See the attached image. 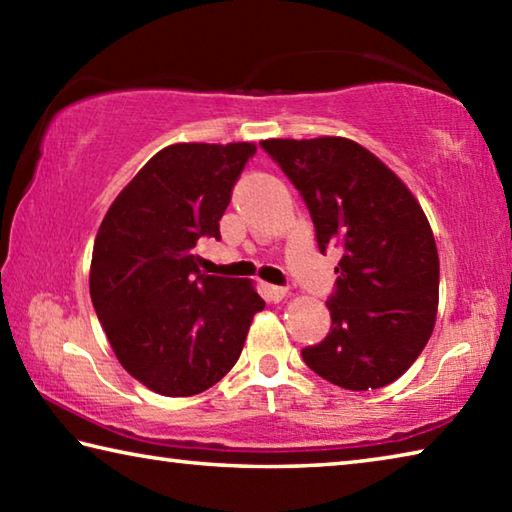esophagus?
I'll use <instances>...</instances> for the list:
<instances>
[{"label": "esophagus", "instance_id": "34e87169", "mask_svg": "<svg viewBox=\"0 0 512 512\" xmlns=\"http://www.w3.org/2000/svg\"><path fill=\"white\" fill-rule=\"evenodd\" d=\"M266 296L271 298L273 302H280V300L287 298V289H284V287H273V284H268V287H266Z\"/></svg>", "mask_w": 512, "mask_h": 512}]
</instances>
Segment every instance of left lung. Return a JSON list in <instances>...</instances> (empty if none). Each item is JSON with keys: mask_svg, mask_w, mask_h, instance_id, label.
Returning a JSON list of instances; mask_svg holds the SVG:
<instances>
[{"mask_svg": "<svg viewBox=\"0 0 512 512\" xmlns=\"http://www.w3.org/2000/svg\"><path fill=\"white\" fill-rule=\"evenodd\" d=\"M307 203L320 253L341 250L332 329L302 350L307 366L348 391L402 377L436 325L440 264L431 225L400 178L345 137L264 140Z\"/></svg>", "mask_w": 512, "mask_h": 512, "instance_id": "8db88e82", "label": "left lung"}]
</instances>
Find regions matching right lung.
<instances>
[{
  "mask_svg": "<svg viewBox=\"0 0 512 512\" xmlns=\"http://www.w3.org/2000/svg\"><path fill=\"white\" fill-rule=\"evenodd\" d=\"M250 142L171 144L115 198L94 239L90 296L128 375L153 393L214 386L244 350L264 309L253 282L201 271L198 239H221Z\"/></svg>",
  "mask_w": 512,
  "mask_h": 512,
  "instance_id": "right-lung-1",
  "label": "right lung"
}]
</instances>
